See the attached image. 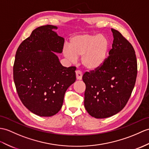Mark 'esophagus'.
Here are the masks:
<instances>
[{
	"label": "esophagus",
	"mask_w": 149,
	"mask_h": 149,
	"mask_svg": "<svg viewBox=\"0 0 149 149\" xmlns=\"http://www.w3.org/2000/svg\"><path fill=\"white\" fill-rule=\"evenodd\" d=\"M76 78L77 80H81L82 77V72L81 70H77L75 72Z\"/></svg>",
	"instance_id": "34e87169"
}]
</instances>
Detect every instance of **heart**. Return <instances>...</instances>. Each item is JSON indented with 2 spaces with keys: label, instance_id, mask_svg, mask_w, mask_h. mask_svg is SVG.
Returning <instances> with one entry per match:
<instances>
[{
  "label": "heart",
  "instance_id": "heart-1",
  "mask_svg": "<svg viewBox=\"0 0 149 149\" xmlns=\"http://www.w3.org/2000/svg\"><path fill=\"white\" fill-rule=\"evenodd\" d=\"M109 49V42L102 35L82 34L70 40V46L65 45L63 54L72 63L82 57V64L89 71L96 70L104 64Z\"/></svg>",
  "mask_w": 149,
  "mask_h": 149
}]
</instances>
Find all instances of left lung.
Masks as SVG:
<instances>
[{
  "instance_id": "8db88e82",
  "label": "left lung",
  "mask_w": 149,
  "mask_h": 149,
  "mask_svg": "<svg viewBox=\"0 0 149 149\" xmlns=\"http://www.w3.org/2000/svg\"><path fill=\"white\" fill-rule=\"evenodd\" d=\"M112 49L99 69L86 72L82 76L86 84L84 107L97 119L111 117L123 110L130 98L137 75L135 51L119 31L111 29Z\"/></svg>"
}]
</instances>
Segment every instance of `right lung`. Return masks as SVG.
<instances>
[{
  "label": "right lung",
  "instance_id": "obj_1",
  "mask_svg": "<svg viewBox=\"0 0 149 149\" xmlns=\"http://www.w3.org/2000/svg\"><path fill=\"white\" fill-rule=\"evenodd\" d=\"M47 25L37 28L17 49L13 79L23 104L40 117L60 111L65 93L76 80L75 67H65L56 53L63 51L64 39ZM41 50V52L40 51Z\"/></svg>",
  "mask_w": 149,
  "mask_h": 149
}]
</instances>
